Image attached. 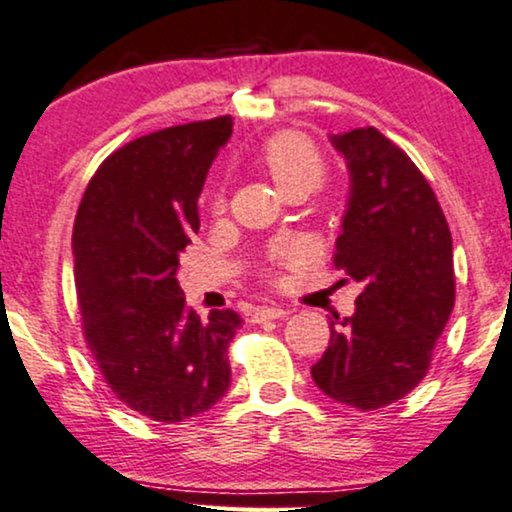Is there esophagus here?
<instances>
[{"mask_svg":"<svg viewBox=\"0 0 512 512\" xmlns=\"http://www.w3.org/2000/svg\"><path fill=\"white\" fill-rule=\"evenodd\" d=\"M287 308L282 306H261L254 311V323H266V320H280L287 318Z\"/></svg>","mask_w":512,"mask_h":512,"instance_id":"obj_1","label":"esophagus"}]
</instances>
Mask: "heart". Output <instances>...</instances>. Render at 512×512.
<instances>
[{
	"label": "heart",
	"instance_id": "1",
	"mask_svg": "<svg viewBox=\"0 0 512 512\" xmlns=\"http://www.w3.org/2000/svg\"><path fill=\"white\" fill-rule=\"evenodd\" d=\"M261 166L275 182L277 192L292 187H304L313 192L325 175V161L320 151L299 132H280L273 140H268L261 151ZM220 204L223 201L218 199L216 206L220 208Z\"/></svg>",
	"mask_w": 512,
	"mask_h": 512
}]
</instances>
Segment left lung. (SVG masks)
I'll return each instance as SVG.
<instances>
[{
    "label": "left lung",
    "instance_id": "8db88e82",
    "mask_svg": "<svg viewBox=\"0 0 512 512\" xmlns=\"http://www.w3.org/2000/svg\"><path fill=\"white\" fill-rule=\"evenodd\" d=\"M349 170L334 266L361 282L351 318L330 323L311 368L318 389L375 410L403 399L430 368L456 299L453 242L430 182L375 128L330 135Z\"/></svg>",
    "mask_w": 512,
    "mask_h": 512
}]
</instances>
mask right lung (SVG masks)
Instances as JSON below:
<instances>
[{"instance_id":"1","label":"right lung","mask_w":512,"mask_h":512,"mask_svg":"<svg viewBox=\"0 0 512 512\" xmlns=\"http://www.w3.org/2000/svg\"><path fill=\"white\" fill-rule=\"evenodd\" d=\"M230 135L223 116L125 144L94 173L75 216L87 346L113 394L156 422L206 413L230 389L227 344L242 318L216 308L201 320L178 282L208 168Z\"/></svg>"}]
</instances>
